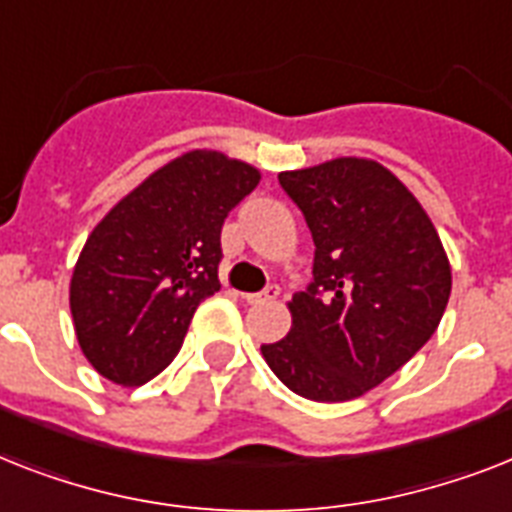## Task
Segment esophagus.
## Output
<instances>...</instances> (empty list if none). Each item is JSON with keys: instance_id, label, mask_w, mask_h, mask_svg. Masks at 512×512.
<instances>
[{"instance_id": "obj_1", "label": "esophagus", "mask_w": 512, "mask_h": 512, "mask_svg": "<svg viewBox=\"0 0 512 512\" xmlns=\"http://www.w3.org/2000/svg\"><path fill=\"white\" fill-rule=\"evenodd\" d=\"M278 297V286H265L263 292H252V294H244V299H247L249 305H263V302H273V299Z\"/></svg>"}]
</instances>
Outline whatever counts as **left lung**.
Wrapping results in <instances>:
<instances>
[{"instance_id": "8db88e82", "label": "left lung", "mask_w": 512, "mask_h": 512, "mask_svg": "<svg viewBox=\"0 0 512 512\" xmlns=\"http://www.w3.org/2000/svg\"><path fill=\"white\" fill-rule=\"evenodd\" d=\"M278 184L313 234V284L289 302L292 331L260 352L299 397L355 400L429 342L450 260L413 191L376 160L336 157Z\"/></svg>"}]
</instances>
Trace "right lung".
Masks as SVG:
<instances>
[{
    "mask_svg": "<svg viewBox=\"0 0 512 512\" xmlns=\"http://www.w3.org/2000/svg\"><path fill=\"white\" fill-rule=\"evenodd\" d=\"M260 170L213 149L170 160L120 199L70 278L78 344L112 384L141 386L178 355L199 302L220 289V228Z\"/></svg>",
    "mask_w": 512,
    "mask_h": 512,
    "instance_id": "right-lung-1",
    "label": "right lung"
}]
</instances>
